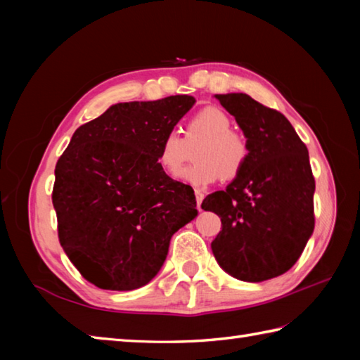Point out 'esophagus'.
Returning a JSON list of instances; mask_svg holds the SVG:
<instances>
[{
	"mask_svg": "<svg viewBox=\"0 0 360 360\" xmlns=\"http://www.w3.org/2000/svg\"><path fill=\"white\" fill-rule=\"evenodd\" d=\"M195 198H197V210L202 211V202L205 198V193L202 191H195Z\"/></svg>",
	"mask_w": 360,
	"mask_h": 360,
	"instance_id": "34e87169",
	"label": "esophagus"
}]
</instances>
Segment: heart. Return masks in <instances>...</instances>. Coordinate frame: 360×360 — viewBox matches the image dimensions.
<instances>
[{"mask_svg":"<svg viewBox=\"0 0 360 360\" xmlns=\"http://www.w3.org/2000/svg\"><path fill=\"white\" fill-rule=\"evenodd\" d=\"M230 115L221 108L208 106L198 111L186 125V138L169 130L158 148V165L173 173L188 155V146L200 143L195 150L197 162L176 172V179L195 188H205L219 179H233L245 169L249 144L240 133L231 130Z\"/></svg>","mask_w":360,"mask_h":360,"instance_id":"1","label":"heart"}]
</instances>
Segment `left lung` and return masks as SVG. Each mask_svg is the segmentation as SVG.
Returning a JSON list of instances; mask_svg holds the SVG:
<instances>
[{"label":"left lung","mask_w":360,"mask_h":360,"mask_svg":"<svg viewBox=\"0 0 360 360\" xmlns=\"http://www.w3.org/2000/svg\"><path fill=\"white\" fill-rule=\"evenodd\" d=\"M249 144L243 172L202 208L221 217L211 243L224 271L260 283L283 275L300 257L314 230V178L307 146L281 112L246 94L214 95Z\"/></svg>","instance_id":"1"}]
</instances>
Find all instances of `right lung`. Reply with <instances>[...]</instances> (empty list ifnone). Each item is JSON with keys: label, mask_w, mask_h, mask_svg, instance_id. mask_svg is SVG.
Segmentation results:
<instances>
[{"label": "right lung", "mask_w": 360, "mask_h": 360, "mask_svg": "<svg viewBox=\"0 0 360 360\" xmlns=\"http://www.w3.org/2000/svg\"><path fill=\"white\" fill-rule=\"evenodd\" d=\"M193 105L188 95L117 103L79 127L58 158L60 245L96 288H143L160 271L172 236L197 217L192 187L157 160L162 138Z\"/></svg>", "instance_id": "1"}]
</instances>
